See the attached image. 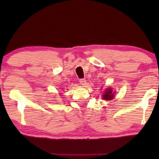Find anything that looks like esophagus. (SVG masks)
<instances>
[{
  "mask_svg": "<svg viewBox=\"0 0 159 159\" xmlns=\"http://www.w3.org/2000/svg\"><path fill=\"white\" fill-rule=\"evenodd\" d=\"M79 82H80V84L82 85V86H85L86 83H87V82H86V80L84 79V78H82V79H80Z\"/></svg>",
  "mask_w": 159,
  "mask_h": 159,
  "instance_id": "34e87169",
  "label": "esophagus"
}]
</instances>
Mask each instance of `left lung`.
<instances>
[{"label": "left lung", "instance_id": "left-lung-1", "mask_svg": "<svg viewBox=\"0 0 159 159\" xmlns=\"http://www.w3.org/2000/svg\"><path fill=\"white\" fill-rule=\"evenodd\" d=\"M114 92H113L111 88H107L106 90L104 92V95L102 96L104 100H111L114 97Z\"/></svg>", "mask_w": 159, "mask_h": 159}]
</instances>
